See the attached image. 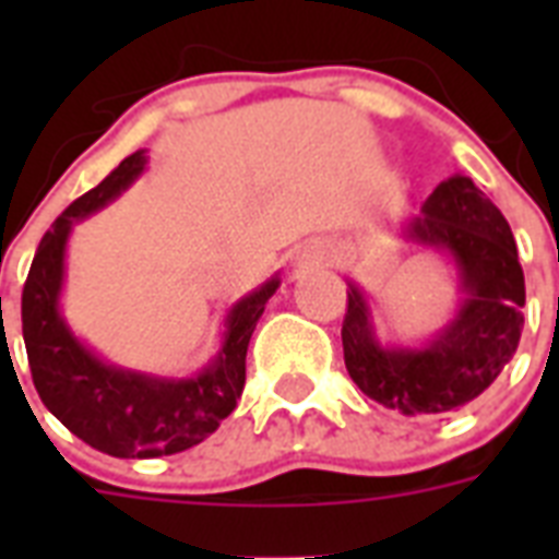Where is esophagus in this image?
<instances>
[{"label": "esophagus", "mask_w": 559, "mask_h": 559, "mask_svg": "<svg viewBox=\"0 0 559 559\" xmlns=\"http://www.w3.org/2000/svg\"><path fill=\"white\" fill-rule=\"evenodd\" d=\"M322 246H301L293 254V270H307V266H319L322 263Z\"/></svg>", "instance_id": "1"}]
</instances>
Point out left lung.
Returning a JSON list of instances; mask_svg holds the SVG:
<instances>
[{"label": "left lung", "mask_w": 559, "mask_h": 559, "mask_svg": "<svg viewBox=\"0 0 559 559\" xmlns=\"http://www.w3.org/2000/svg\"><path fill=\"white\" fill-rule=\"evenodd\" d=\"M403 237L450 258L459 278L455 313L424 345H382L366 293L348 281L345 368L380 406L408 417H441L490 389L516 354L525 275L502 211L461 174L429 193L420 214L403 223Z\"/></svg>", "instance_id": "1"}]
</instances>
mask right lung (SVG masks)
<instances>
[{"label":"right lung","mask_w":559,"mask_h":559,"mask_svg":"<svg viewBox=\"0 0 559 559\" xmlns=\"http://www.w3.org/2000/svg\"><path fill=\"white\" fill-rule=\"evenodd\" d=\"M144 168L147 156L135 151L100 186L78 197L39 240L22 287V340L39 400L69 432L116 459H159L191 450L235 412L254 324L281 287L275 272L231 305L219 350L193 377H159L112 366L83 345L60 313L66 243L74 223L121 197Z\"/></svg>","instance_id":"obj_1"}]
</instances>
